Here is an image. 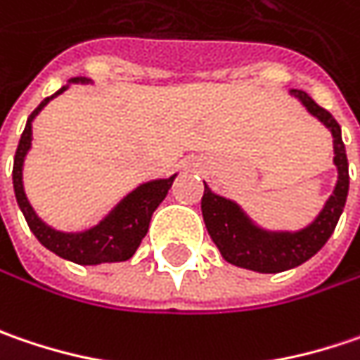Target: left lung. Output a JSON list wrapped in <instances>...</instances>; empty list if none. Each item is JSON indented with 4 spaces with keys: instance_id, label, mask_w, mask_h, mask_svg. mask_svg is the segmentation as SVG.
Returning a JSON list of instances; mask_svg holds the SVG:
<instances>
[{
    "instance_id": "8db88e82",
    "label": "left lung",
    "mask_w": 360,
    "mask_h": 360,
    "mask_svg": "<svg viewBox=\"0 0 360 360\" xmlns=\"http://www.w3.org/2000/svg\"><path fill=\"white\" fill-rule=\"evenodd\" d=\"M292 93L333 131L334 137V164L338 166V182L318 219L297 233H265L251 225V221L235 202L212 194L207 184L200 202L208 235L219 247L221 255L237 267L259 274H279L297 267L316 255L334 233L349 194V160L338 121L304 91Z\"/></svg>"
}]
</instances>
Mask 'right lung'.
<instances>
[{"label": "right lung", "mask_w": 360, "mask_h": 360, "mask_svg": "<svg viewBox=\"0 0 360 360\" xmlns=\"http://www.w3.org/2000/svg\"><path fill=\"white\" fill-rule=\"evenodd\" d=\"M82 81L84 79H72V82ZM66 91L63 86L60 91H56L52 97H46L27 117L24 134L20 137L15 158H13V192H15V200L22 208L26 223L30 231L36 235V239L44 245L46 249H50L52 253H56L63 259L79 263V265H97V263H113V261H127L134 257L141 239L146 237L150 221L155 208L160 207V202L166 198L168 190H170L174 176L168 180H155L148 182L143 186L134 190L127 198H123V202L119 205L101 225L93 226L84 233H58L50 226H46L36 212L32 210L27 202L26 194H24V184H22V164L26 152L30 150L32 143V119L38 115V111L44 107L50 99H54L56 95H60Z\"/></svg>", "instance_id": "obj_1"}]
</instances>
